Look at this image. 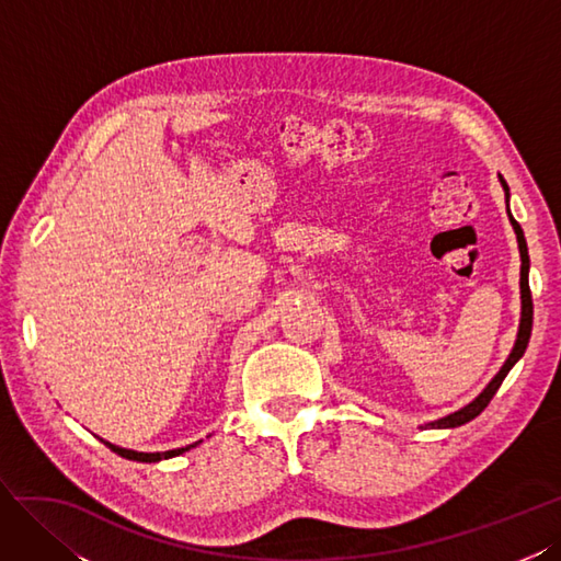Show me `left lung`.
<instances>
[{"label": "left lung", "instance_id": "1", "mask_svg": "<svg viewBox=\"0 0 561 561\" xmlns=\"http://www.w3.org/2000/svg\"><path fill=\"white\" fill-rule=\"evenodd\" d=\"M501 183H503V187H505V197H510L507 183H505L503 179H501ZM507 214H510V209H507ZM510 222H512V228H515V232H517L519 253H522V282H519V284H522V322H519L517 343H515V347H512L507 362L503 364V369H501L499 374H495V378L484 388V392L474 399V402H470L468 407H462L460 411H456V413H451V415H446V419H439V421H435V423H430L427 427H458V425H466V423H470L472 419H477V415L489 407L493 394L499 392L501 382L505 380V376L510 374L512 366H515V364L519 362V357L526 352V345H529L531 327H534V300H531V289H529V249H526L524 232H522V228H519V222H517L515 218H512V214H510Z\"/></svg>", "mask_w": 561, "mask_h": 561}]
</instances>
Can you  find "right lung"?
Wrapping results in <instances>:
<instances>
[{"label":"right lung","mask_w":561,"mask_h":561,"mask_svg":"<svg viewBox=\"0 0 561 561\" xmlns=\"http://www.w3.org/2000/svg\"><path fill=\"white\" fill-rule=\"evenodd\" d=\"M105 446H110V451H115V454H117V456H122V458L138 460V462H157V460L173 458V456H181V454L190 451L192 446H197V442H195V444H190V446H183V449H173V451H159V454H138V451H129V449H119V446L110 444V442H105Z\"/></svg>","instance_id":"obj_1"}]
</instances>
